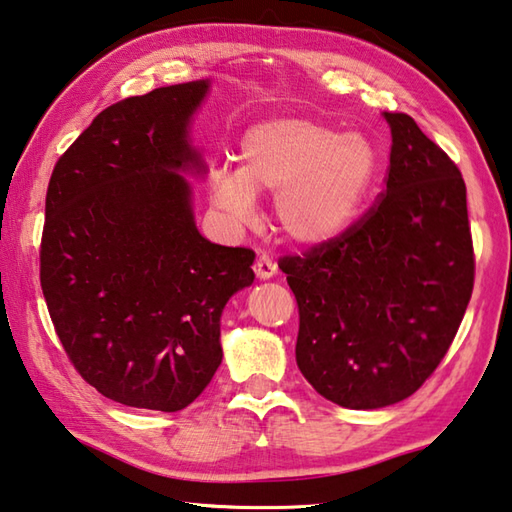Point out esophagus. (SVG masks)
<instances>
[{
  "label": "esophagus",
  "mask_w": 512,
  "mask_h": 512,
  "mask_svg": "<svg viewBox=\"0 0 512 512\" xmlns=\"http://www.w3.org/2000/svg\"><path fill=\"white\" fill-rule=\"evenodd\" d=\"M255 273L259 279H270L277 273V264L268 255H259V259L255 262Z\"/></svg>",
  "instance_id": "34e87169"
}]
</instances>
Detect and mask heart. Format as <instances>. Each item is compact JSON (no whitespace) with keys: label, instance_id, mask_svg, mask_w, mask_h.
<instances>
[{"label":"heart","instance_id":"obj_1","mask_svg":"<svg viewBox=\"0 0 512 512\" xmlns=\"http://www.w3.org/2000/svg\"><path fill=\"white\" fill-rule=\"evenodd\" d=\"M377 168L375 148L302 117L270 119L246 130L239 168L217 166L208 177L215 208L237 224L255 215V195H275V217L299 246L342 237L362 210Z\"/></svg>","mask_w":512,"mask_h":512}]
</instances>
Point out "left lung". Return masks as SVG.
<instances>
[{
    "label": "left lung",
    "instance_id": "1",
    "mask_svg": "<svg viewBox=\"0 0 512 512\" xmlns=\"http://www.w3.org/2000/svg\"><path fill=\"white\" fill-rule=\"evenodd\" d=\"M384 119L382 199L342 237L279 262L299 306L297 366L353 410L402 402L433 375L475 282L462 173L413 117Z\"/></svg>",
    "mask_w": 512,
    "mask_h": 512
}]
</instances>
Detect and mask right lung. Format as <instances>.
Wrapping results in <instances>:
<instances>
[{
  "instance_id": "1",
  "label": "right lung",
  "mask_w": 512,
  "mask_h": 512,
  "mask_svg": "<svg viewBox=\"0 0 512 512\" xmlns=\"http://www.w3.org/2000/svg\"><path fill=\"white\" fill-rule=\"evenodd\" d=\"M208 79L102 110L59 157L39 279L77 373L124 406L175 413L222 364L219 319L255 253L208 242L182 173H206L188 128Z\"/></svg>"
}]
</instances>
